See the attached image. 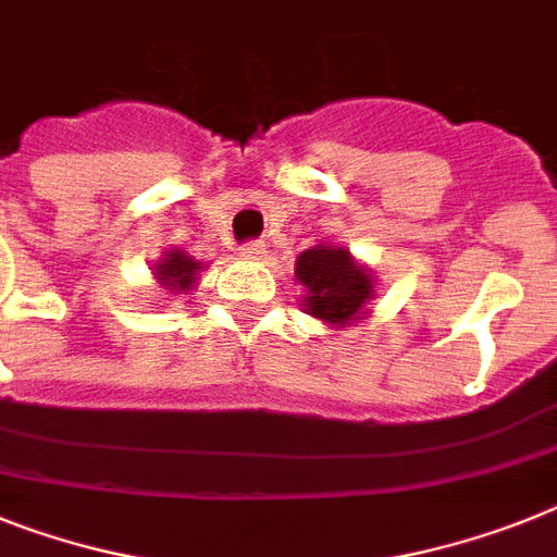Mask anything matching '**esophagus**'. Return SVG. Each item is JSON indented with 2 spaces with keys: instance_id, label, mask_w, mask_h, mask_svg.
I'll return each instance as SVG.
<instances>
[{
  "instance_id": "34e87169",
  "label": "esophagus",
  "mask_w": 557,
  "mask_h": 557,
  "mask_svg": "<svg viewBox=\"0 0 557 557\" xmlns=\"http://www.w3.org/2000/svg\"><path fill=\"white\" fill-rule=\"evenodd\" d=\"M240 255L246 257V260H263V257H265V243H260V240L246 243V246H240Z\"/></svg>"
}]
</instances>
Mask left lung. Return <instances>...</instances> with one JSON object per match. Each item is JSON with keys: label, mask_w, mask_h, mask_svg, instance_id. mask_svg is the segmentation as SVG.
I'll return each mask as SVG.
<instances>
[{"label": "left lung", "mask_w": 557, "mask_h": 557, "mask_svg": "<svg viewBox=\"0 0 557 557\" xmlns=\"http://www.w3.org/2000/svg\"><path fill=\"white\" fill-rule=\"evenodd\" d=\"M294 280L306 288L300 306L331 329H348L371 314L376 280L345 246L317 243L294 263Z\"/></svg>", "instance_id": "obj_1"}]
</instances>
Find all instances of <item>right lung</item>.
Masks as SVG:
<instances>
[{"instance_id":"add662e5","label":"right lung","mask_w":557,"mask_h":557,"mask_svg":"<svg viewBox=\"0 0 557 557\" xmlns=\"http://www.w3.org/2000/svg\"><path fill=\"white\" fill-rule=\"evenodd\" d=\"M207 269V263H200L195 257L186 255L184 249H166L152 265L156 283L166 294H189L191 288L198 286L200 271Z\"/></svg>"}]
</instances>
